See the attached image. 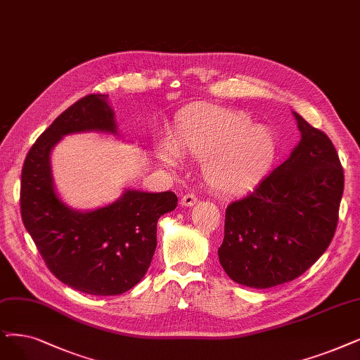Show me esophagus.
<instances>
[{
    "mask_svg": "<svg viewBox=\"0 0 360 360\" xmlns=\"http://www.w3.org/2000/svg\"><path fill=\"white\" fill-rule=\"evenodd\" d=\"M198 202V196L195 193H186L181 198V205L184 207H193Z\"/></svg>",
    "mask_w": 360,
    "mask_h": 360,
    "instance_id": "34e87169",
    "label": "esophagus"
}]
</instances>
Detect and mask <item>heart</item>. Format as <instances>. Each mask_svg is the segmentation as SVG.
I'll return each instance as SVG.
<instances>
[{"instance_id":"heart-1","label":"heart","mask_w":360,"mask_h":360,"mask_svg":"<svg viewBox=\"0 0 360 360\" xmlns=\"http://www.w3.org/2000/svg\"><path fill=\"white\" fill-rule=\"evenodd\" d=\"M276 140L248 115L227 109H208L183 122L171 146L160 150L171 165L177 156L204 162L207 183L220 192H236L254 183L269 168Z\"/></svg>"}]
</instances>
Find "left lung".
Returning a JSON list of instances; mask_svg holds the SVG:
<instances>
[{
  "label": "left lung",
  "mask_w": 360,
  "mask_h": 360,
  "mask_svg": "<svg viewBox=\"0 0 360 360\" xmlns=\"http://www.w3.org/2000/svg\"><path fill=\"white\" fill-rule=\"evenodd\" d=\"M301 141L254 191L226 208L219 258L235 282L270 288L294 281L335 235L344 171L335 146L294 112Z\"/></svg>",
  "instance_id": "left-lung-1"
}]
</instances>
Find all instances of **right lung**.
I'll return each mask as SVG.
<instances>
[{
  "label": "right lung",
  "instance_id": "1",
  "mask_svg": "<svg viewBox=\"0 0 360 360\" xmlns=\"http://www.w3.org/2000/svg\"><path fill=\"white\" fill-rule=\"evenodd\" d=\"M115 128L108 96H85L37 139L22 168L20 214L42 260L60 282L91 295H118L141 281L155 254L158 220L177 207L169 191H127L90 212L70 210L57 198L50 171L56 143L70 133Z\"/></svg>",
  "mask_w": 360,
  "mask_h": 360
}]
</instances>
